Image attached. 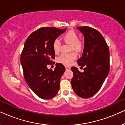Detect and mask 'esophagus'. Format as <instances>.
<instances>
[{"instance_id":"esophagus-1","label":"esophagus","mask_w":125,"mask_h":125,"mask_svg":"<svg viewBox=\"0 0 125 125\" xmlns=\"http://www.w3.org/2000/svg\"><path fill=\"white\" fill-rule=\"evenodd\" d=\"M65 69H66V70H69L70 69H71V67H70V66H65Z\"/></svg>"}]
</instances>
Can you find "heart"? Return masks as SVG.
<instances>
[{"mask_svg": "<svg viewBox=\"0 0 125 125\" xmlns=\"http://www.w3.org/2000/svg\"><path fill=\"white\" fill-rule=\"evenodd\" d=\"M65 42L71 44V50L79 51L82 49L83 44L79 41V37L77 33L74 31L71 30L65 33L63 36ZM61 43L59 39H54L53 42L52 48L54 52L59 53L61 49ZM77 54L75 52L63 53L58 58V61L65 65H70L76 59Z\"/></svg>", "mask_w": 125, "mask_h": 125, "instance_id": "heart-1", "label": "heart"}]
</instances>
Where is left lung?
<instances>
[{"instance_id":"8db88e82","label":"left lung","mask_w":125,"mask_h":125,"mask_svg":"<svg viewBox=\"0 0 125 125\" xmlns=\"http://www.w3.org/2000/svg\"><path fill=\"white\" fill-rule=\"evenodd\" d=\"M84 36V48L78 65L84 66L83 72L71 68L73 77L72 86L75 93L83 98L93 96L101 88L110 71V52L105 39L100 32L89 27L77 28Z\"/></svg>"}]
</instances>
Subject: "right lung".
<instances>
[{
    "label": "right lung",
    "mask_w": 125,
    "mask_h": 125,
    "mask_svg": "<svg viewBox=\"0 0 125 125\" xmlns=\"http://www.w3.org/2000/svg\"><path fill=\"white\" fill-rule=\"evenodd\" d=\"M66 30L54 27L37 29L27 39L21 53L20 62L25 81L37 96L44 100L56 96L65 71L60 63L56 64L54 70L48 69L47 65L52 64L55 57L53 42Z\"/></svg>",
    "instance_id": "add662e5"
}]
</instances>
